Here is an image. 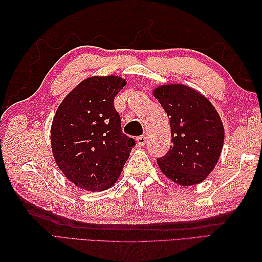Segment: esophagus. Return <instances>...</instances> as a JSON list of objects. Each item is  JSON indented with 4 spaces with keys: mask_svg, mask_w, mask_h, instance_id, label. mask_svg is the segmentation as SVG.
<instances>
[{
    "mask_svg": "<svg viewBox=\"0 0 262 262\" xmlns=\"http://www.w3.org/2000/svg\"><path fill=\"white\" fill-rule=\"evenodd\" d=\"M136 142H137V145L138 146H144L146 144V137L142 135V136H138L136 138Z\"/></svg>",
    "mask_w": 262,
    "mask_h": 262,
    "instance_id": "34e87169",
    "label": "esophagus"
}]
</instances>
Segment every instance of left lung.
Segmentation results:
<instances>
[{"mask_svg":"<svg viewBox=\"0 0 262 262\" xmlns=\"http://www.w3.org/2000/svg\"><path fill=\"white\" fill-rule=\"evenodd\" d=\"M169 117L172 146L158 158L161 171L181 186L197 185L214 169L223 148L224 128L207 99L189 86L169 84L154 90Z\"/></svg>","mask_w":262,"mask_h":262,"instance_id":"left-lung-1","label":"left lung"}]
</instances>
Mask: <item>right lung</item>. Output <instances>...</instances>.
<instances>
[{
	"mask_svg": "<svg viewBox=\"0 0 262 262\" xmlns=\"http://www.w3.org/2000/svg\"><path fill=\"white\" fill-rule=\"evenodd\" d=\"M126 82L94 76L81 82L59 104L51 140L58 168L74 185L89 191L114 186L136 145L121 130L114 100Z\"/></svg>",
	"mask_w": 262,
	"mask_h": 262,
	"instance_id": "add662e5",
	"label": "right lung"
}]
</instances>
